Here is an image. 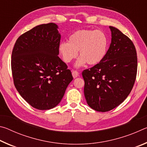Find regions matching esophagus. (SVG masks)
Instances as JSON below:
<instances>
[{"mask_svg":"<svg viewBox=\"0 0 147 147\" xmlns=\"http://www.w3.org/2000/svg\"><path fill=\"white\" fill-rule=\"evenodd\" d=\"M72 75H73L74 78H76L77 76H78L79 73H78V71H73V72H72Z\"/></svg>","mask_w":147,"mask_h":147,"instance_id":"esophagus-1","label":"esophagus"}]
</instances>
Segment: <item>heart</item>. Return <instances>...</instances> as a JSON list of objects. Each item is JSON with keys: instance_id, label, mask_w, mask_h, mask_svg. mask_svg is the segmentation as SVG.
Here are the masks:
<instances>
[{"instance_id": "1", "label": "heart", "mask_w": 147, "mask_h": 147, "mask_svg": "<svg viewBox=\"0 0 147 147\" xmlns=\"http://www.w3.org/2000/svg\"><path fill=\"white\" fill-rule=\"evenodd\" d=\"M108 39L101 30L84 29L74 32L69 37L67 42L59 45L58 51L63 60L69 63L78 56L76 67L83 66L86 63L89 65L98 64L106 56Z\"/></svg>"}]
</instances>
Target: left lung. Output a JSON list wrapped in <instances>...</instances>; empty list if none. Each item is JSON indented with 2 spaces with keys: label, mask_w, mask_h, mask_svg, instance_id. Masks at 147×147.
I'll return each instance as SVG.
<instances>
[{
  "label": "left lung",
  "mask_w": 147,
  "mask_h": 147,
  "mask_svg": "<svg viewBox=\"0 0 147 147\" xmlns=\"http://www.w3.org/2000/svg\"><path fill=\"white\" fill-rule=\"evenodd\" d=\"M111 42L100 63L82 72L84 95L89 107L106 112L127 98L135 83L138 58L130 39L119 29L109 26Z\"/></svg>",
  "instance_id": "8db88e82"
}]
</instances>
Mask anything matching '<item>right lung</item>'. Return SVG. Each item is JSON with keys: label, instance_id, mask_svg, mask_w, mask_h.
I'll use <instances>...</instances> for the list:
<instances>
[{"label": "right lung", "instance_id": "obj_1", "mask_svg": "<svg viewBox=\"0 0 147 147\" xmlns=\"http://www.w3.org/2000/svg\"><path fill=\"white\" fill-rule=\"evenodd\" d=\"M58 28L53 23L34 27L19 37L12 51L15 87L30 105L40 110L58 105L73 79L58 57Z\"/></svg>", "mask_w": 147, "mask_h": 147}]
</instances>
